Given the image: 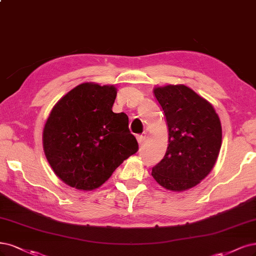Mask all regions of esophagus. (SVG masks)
<instances>
[{
	"label": "esophagus",
	"instance_id": "34e87169",
	"mask_svg": "<svg viewBox=\"0 0 256 256\" xmlns=\"http://www.w3.org/2000/svg\"><path fill=\"white\" fill-rule=\"evenodd\" d=\"M136 138H138V144L140 145V144H143V143H144V140H145L146 136H136Z\"/></svg>",
	"mask_w": 256,
	"mask_h": 256
}]
</instances>
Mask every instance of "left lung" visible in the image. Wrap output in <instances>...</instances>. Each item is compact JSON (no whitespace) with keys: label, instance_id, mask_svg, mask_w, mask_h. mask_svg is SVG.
I'll return each mask as SVG.
<instances>
[{"label":"left lung","instance_id":"obj_1","mask_svg":"<svg viewBox=\"0 0 256 256\" xmlns=\"http://www.w3.org/2000/svg\"><path fill=\"white\" fill-rule=\"evenodd\" d=\"M154 93L168 127V146L152 176L170 190H188L215 165L222 138L220 120L213 106L186 86L156 88Z\"/></svg>","mask_w":256,"mask_h":256}]
</instances>
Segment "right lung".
Here are the masks:
<instances>
[{
    "instance_id": "1",
    "label": "right lung",
    "mask_w": 256,
    "mask_h": 256,
    "mask_svg": "<svg viewBox=\"0 0 256 256\" xmlns=\"http://www.w3.org/2000/svg\"><path fill=\"white\" fill-rule=\"evenodd\" d=\"M113 86L86 82L66 94L44 126L43 147L52 170L82 190L100 188L138 150L124 112L114 113Z\"/></svg>"
}]
</instances>
